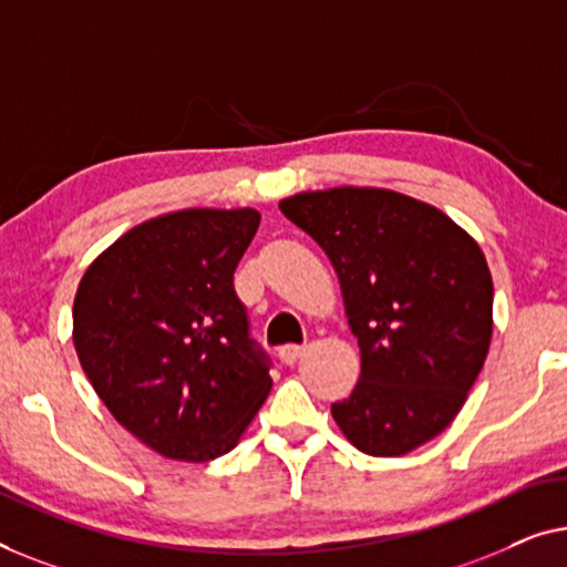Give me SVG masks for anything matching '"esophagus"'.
<instances>
[{
    "mask_svg": "<svg viewBox=\"0 0 567 567\" xmlns=\"http://www.w3.org/2000/svg\"><path fill=\"white\" fill-rule=\"evenodd\" d=\"M302 354H306V347H298V344H285V347L280 349V362H282V364H287V367H292L295 362L300 360Z\"/></svg>",
    "mask_w": 567,
    "mask_h": 567,
    "instance_id": "34e87169",
    "label": "esophagus"
}]
</instances>
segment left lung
<instances>
[{
	"mask_svg": "<svg viewBox=\"0 0 567 567\" xmlns=\"http://www.w3.org/2000/svg\"><path fill=\"white\" fill-rule=\"evenodd\" d=\"M339 275L362 374L331 416L357 450L401 457L457 416L493 333L481 246L434 205L378 187L280 203Z\"/></svg>",
	"mask_w": 567,
	"mask_h": 567,
	"instance_id": "1",
	"label": "left lung"
}]
</instances>
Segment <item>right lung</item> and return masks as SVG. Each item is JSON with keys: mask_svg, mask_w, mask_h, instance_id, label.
I'll list each match as a JSON object with an SVG mask.
<instances>
[{"mask_svg": "<svg viewBox=\"0 0 567 567\" xmlns=\"http://www.w3.org/2000/svg\"><path fill=\"white\" fill-rule=\"evenodd\" d=\"M261 215H158L100 254L74 298V347L92 388L135 440L169 460L230 452L272 390L234 272Z\"/></svg>", "mask_w": 567, "mask_h": 567, "instance_id": "1", "label": "right lung"}]
</instances>
